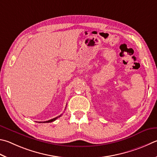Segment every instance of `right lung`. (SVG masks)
<instances>
[{"label": "right lung", "instance_id": "add662e5", "mask_svg": "<svg viewBox=\"0 0 157 157\" xmlns=\"http://www.w3.org/2000/svg\"><path fill=\"white\" fill-rule=\"evenodd\" d=\"M61 115H60L59 116H58V117H55V118H53V119H50V120H48V121H40L39 123H49V122H52V121H55V120H56L57 119H58V117H61Z\"/></svg>", "mask_w": 157, "mask_h": 157}]
</instances>
